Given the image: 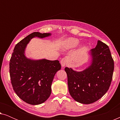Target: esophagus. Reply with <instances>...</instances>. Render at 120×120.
I'll use <instances>...</instances> for the list:
<instances>
[{
  "instance_id": "esophagus-1",
  "label": "esophagus",
  "mask_w": 120,
  "mask_h": 120,
  "mask_svg": "<svg viewBox=\"0 0 120 120\" xmlns=\"http://www.w3.org/2000/svg\"><path fill=\"white\" fill-rule=\"evenodd\" d=\"M68 60L67 58H62L61 60H60V64H61V65L62 67H64L65 65H67L68 64Z\"/></svg>"
}]
</instances>
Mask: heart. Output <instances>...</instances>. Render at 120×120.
Instances as JSON below:
<instances>
[{"instance_id":"heart-1","label":"heart","mask_w":120,"mask_h":120,"mask_svg":"<svg viewBox=\"0 0 120 120\" xmlns=\"http://www.w3.org/2000/svg\"><path fill=\"white\" fill-rule=\"evenodd\" d=\"M79 40L74 38H68L62 41L60 43V47L63 51H68L75 48L79 44ZM81 49H84L85 46L81 45Z\"/></svg>"}]
</instances>
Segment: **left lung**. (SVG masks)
<instances>
[{"label": "left lung", "instance_id": "1", "mask_svg": "<svg viewBox=\"0 0 120 120\" xmlns=\"http://www.w3.org/2000/svg\"><path fill=\"white\" fill-rule=\"evenodd\" d=\"M91 63L82 71L65 67L69 93L75 101L85 104L97 101L106 93L112 81L114 60L109 47L98 40L90 52Z\"/></svg>", "mask_w": 120, "mask_h": 120}]
</instances>
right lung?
Here are the masks:
<instances>
[{"label":"right lung","instance_id":"obj_1","mask_svg":"<svg viewBox=\"0 0 120 120\" xmlns=\"http://www.w3.org/2000/svg\"><path fill=\"white\" fill-rule=\"evenodd\" d=\"M51 33L34 32L16 44L10 60V75L13 89L26 103L31 105L43 103L50 96L51 85L56 73L61 69L58 60H35L25 55L30 40L49 37Z\"/></svg>","mask_w":120,"mask_h":120}]
</instances>
